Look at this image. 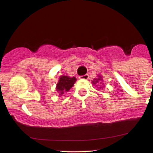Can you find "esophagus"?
I'll list each match as a JSON object with an SVG mask.
<instances>
[{
	"mask_svg": "<svg viewBox=\"0 0 153 153\" xmlns=\"http://www.w3.org/2000/svg\"><path fill=\"white\" fill-rule=\"evenodd\" d=\"M88 78H89V75L88 74H85V75H80V76L79 77V78L82 79V80H87V79H88Z\"/></svg>",
	"mask_w": 153,
	"mask_h": 153,
	"instance_id": "1",
	"label": "esophagus"
}]
</instances>
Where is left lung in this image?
Wrapping results in <instances>:
<instances>
[{
  "label": "left lung",
  "mask_w": 153,
  "mask_h": 153,
  "mask_svg": "<svg viewBox=\"0 0 153 153\" xmlns=\"http://www.w3.org/2000/svg\"><path fill=\"white\" fill-rule=\"evenodd\" d=\"M102 80V78H101V77H99V78H98V79H97V78H96V79H95V80H94V81H93V83H94V84H96V83H97V82H99V80ZM100 88H101V86L100 87Z\"/></svg>",
  "instance_id": "obj_1"
}]
</instances>
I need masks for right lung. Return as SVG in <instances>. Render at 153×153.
I'll return each instance as SVG.
<instances>
[{"mask_svg":"<svg viewBox=\"0 0 153 153\" xmlns=\"http://www.w3.org/2000/svg\"><path fill=\"white\" fill-rule=\"evenodd\" d=\"M76 81V78L75 77L71 78L68 76L62 75L59 78L58 83L57 84V91L59 92V95L64 94L73 86L74 83Z\"/></svg>","mask_w":153,"mask_h":153,"instance_id":"add662e5","label":"right lung"}]
</instances>
